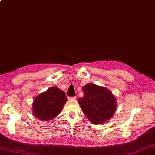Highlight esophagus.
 <instances>
[{
  "instance_id": "1",
  "label": "esophagus",
  "mask_w": 155,
  "mask_h": 155,
  "mask_svg": "<svg viewBox=\"0 0 155 155\" xmlns=\"http://www.w3.org/2000/svg\"><path fill=\"white\" fill-rule=\"evenodd\" d=\"M76 99V96H73V97H69V100H75Z\"/></svg>"
}]
</instances>
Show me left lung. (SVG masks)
Wrapping results in <instances>:
<instances>
[{"mask_svg": "<svg viewBox=\"0 0 155 155\" xmlns=\"http://www.w3.org/2000/svg\"><path fill=\"white\" fill-rule=\"evenodd\" d=\"M84 96L78 102L89 120L96 124L112 118L117 109V100L110 91L103 86L87 84L82 88Z\"/></svg>", "mask_w": 155, "mask_h": 155, "instance_id": "1", "label": "left lung"}]
</instances>
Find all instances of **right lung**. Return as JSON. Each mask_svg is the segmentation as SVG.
Here are the masks:
<instances>
[{"instance_id":"add662e5","label":"right lung","mask_w":155,"mask_h":155,"mask_svg":"<svg viewBox=\"0 0 155 155\" xmlns=\"http://www.w3.org/2000/svg\"><path fill=\"white\" fill-rule=\"evenodd\" d=\"M67 102L65 92L57 87H51L35 98L33 113L42 121L50 120L60 113Z\"/></svg>"}]
</instances>
